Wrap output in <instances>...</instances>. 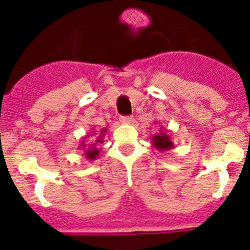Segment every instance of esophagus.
I'll use <instances>...</instances> for the list:
<instances>
[{
	"instance_id": "esophagus-1",
	"label": "esophagus",
	"mask_w": 250,
	"mask_h": 250,
	"mask_svg": "<svg viewBox=\"0 0 250 250\" xmlns=\"http://www.w3.org/2000/svg\"><path fill=\"white\" fill-rule=\"evenodd\" d=\"M120 121L123 124H131L132 121H134V119H132L131 116H121Z\"/></svg>"
}]
</instances>
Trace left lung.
<instances>
[{
	"label": "left lung",
	"instance_id": "8db88e82",
	"mask_svg": "<svg viewBox=\"0 0 250 250\" xmlns=\"http://www.w3.org/2000/svg\"><path fill=\"white\" fill-rule=\"evenodd\" d=\"M151 144L159 151H167V150L174 149L171 136L170 134H167V130H163V125L155 135L151 136Z\"/></svg>",
	"mask_w": 250,
	"mask_h": 250
}]
</instances>
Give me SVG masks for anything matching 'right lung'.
Here are the masks:
<instances>
[{
  "label": "right lung",
  "mask_w": 250,
  "mask_h": 250,
  "mask_svg": "<svg viewBox=\"0 0 250 250\" xmlns=\"http://www.w3.org/2000/svg\"><path fill=\"white\" fill-rule=\"evenodd\" d=\"M107 131L106 129H101L100 131H96V130L92 129V131H90V134L85 136V138L81 140L80 145L77 149H80L83 151V156L86 158V160H95V159L98 158L100 155V149H99V145L103 144L104 143V135H105V132ZM90 136H94V141L91 145H86L85 141Z\"/></svg>",
  "instance_id": "add662e5"
}]
</instances>
